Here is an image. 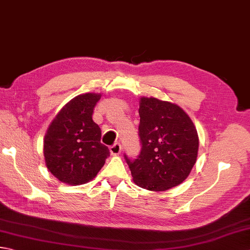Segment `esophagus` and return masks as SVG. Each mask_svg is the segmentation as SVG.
I'll return each mask as SVG.
<instances>
[{"label":"esophagus","instance_id":"1","mask_svg":"<svg viewBox=\"0 0 250 250\" xmlns=\"http://www.w3.org/2000/svg\"><path fill=\"white\" fill-rule=\"evenodd\" d=\"M109 150H110V153L113 156L119 155V153L121 152V145L119 144V143H116V144H114L113 146H110Z\"/></svg>","mask_w":250,"mask_h":250}]
</instances>
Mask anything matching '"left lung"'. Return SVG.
<instances>
[{
    "label": "left lung",
    "instance_id": "8db88e82",
    "mask_svg": "<svg viewBox=\"0 0 250 250\" xmlns=\"http://www.w3.org/2000/svg\"><path fill=\"white\" fill-rule=\"evenodd\" d=\"M141 153L125 157L133 182L150 191H166L189 176L199 151L195 125L177 104L156 98L140 99Z\"/></svg>",
    "mask_w": 250,
    "mask_h": 250
}]
</instances>
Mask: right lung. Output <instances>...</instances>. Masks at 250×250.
Segmentation results:
<instances>
[{
	"mask_svg": "<svg viewBox=\"0 0 250 250\" xmlns=\"http://www.w3.org/2000/svg\"><path fill=\"white\" fill-rule=\"evenodd\" d=\"M100 99L101 93L77 95L63 106L46 131V167L61 183H89L109 157L108 147L101 143V129L92 120Z\"/></svg>",
	"mask_w": 250,
	"mask_h": 250,
	"instance_id": "right-lung-1",
	"label": "right lung"
}]
</instances>
